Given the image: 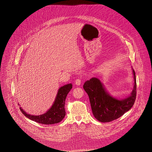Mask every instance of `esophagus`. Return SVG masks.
<instances>
[{"mask_svg":"<svg viewBox=\"0 0 152 152\" xmlns=\"http://www.w3.org/2000/svg\"><path fill=\"white\" fill-rule=\"evenodd\" d=\"M81 78H79V79H77L75 81V84L77 85V86H80L81 83Z\"/></svg>","mask_w":152,"mask_h":152,"instance_id":"esophagus-1","label":"esophagus"}]
</instances>
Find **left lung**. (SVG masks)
I'll list each match as a JSON object with an SVG mask.
<instances>
[{"mask_svg": "<svg viewBox=\"0 0 152 152\" xmlns=\"http://www.w3.org/2000/svg\"><path fill=\"white\" fill-rule=\"evenodd\" d=\"M134 77L133 89L128 97L119 100L111 96L107 92L100 80L92 77L85 82L83 88L89 96L92 113L94 117L102 123L113 121L130 110L136 99V78Z\"/></svg>", "mask_w": 152, "mask_h": 152, "instance_id": "left-lung-1", "label": "left lung"}]
</instances>
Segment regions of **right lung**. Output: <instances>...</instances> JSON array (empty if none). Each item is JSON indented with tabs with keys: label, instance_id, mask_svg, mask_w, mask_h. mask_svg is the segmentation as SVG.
Segmentation results:
<instances>
[{
	"label": "right lung",
	"instance_id": "1",
	"mask_svg": "<svg viewBox=\"0 0 152 152\" xmlns=\"http://www.w3.org/2000/svg\"><path fill=\"white\" fill-rule=\"evenodd\" d=\"M72 88V84H68L60 87L58 90L55 101L51 108L43 115L39 116L31 115L20 107L22 113L30 120L45 125L60 123L65 116V101L66 96Z\"/></svg>",
	"mask_w": 152,
	"mask_h": 152
}]
</instances>
